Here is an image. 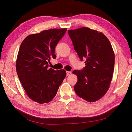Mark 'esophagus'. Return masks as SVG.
I'll return each mask as SVG.
<instances>
[{"label": "esophagus", "instance_id": "esophagus-1", "mask_svg": "<svg viewBox=\"0 0 132 132\" xmlns=\"http://www.w3.org/2000/svg\"><path fill=\"white\" fill-rule=\"evenodd\" d=\"M71 74V71H67V75H69Z\"/></svg>", "mask_w": 132, "mask_h": 132}]
</instances>
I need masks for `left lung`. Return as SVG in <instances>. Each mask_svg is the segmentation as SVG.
<instances>
[{"label": "left lung", "instance_id": "obj_1", "mask_svg": "<svg viewBox=\"0 0 132 132\" xmlns=\"http://www.w3.org/2000/svg\"><path fill=\"white\" fill-rule=\"evenodd\" d=\"M81 61L85 67L73 73L78 81L74 86L77 95L88 102H95L109 90L114 66V54L108 38L88 27L68 31Z\"/></svg>", "mask_w": 132, "mask_h": 132}]
</instances>
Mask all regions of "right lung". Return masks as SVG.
Returning a JSON list of instances; mask_svg holds the SVG:
<instances>
[{
	"instance_id": "add662e5",
	"label": "right lung",
	"mask_w": 132,
	"mask_h": 132,
	"mask_svg": "<svg viewBox=\"0 0 132 132\" xmlns=\"http://www.w3.org/2000/svg\"><path fill=\"white\" fill-rule=\"evenodd\" d=\"M67 29H50L26 37L20 46L17 74L27 96L39 103L50 102L66 77L64 69L54 70L48 64L55 59V48Z\"/></svg>"
}]
</instances>
